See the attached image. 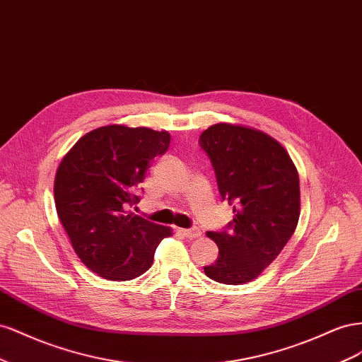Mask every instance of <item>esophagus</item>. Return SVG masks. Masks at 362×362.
<instances>
[{
  "mask_svg": "<svg viewBox=\"0 0 362 362\" xmlns=\"http://www.w3.org/2000/svg\"><path fill=\"white\" fill-rule=\"evenodd\" d=\"M179 232L183 235V236H187V238H199V236L202 235V230L199 229V227H192V229H179Z\"/></svg>",
  "mask_w": 362,
  "mask_h": 362,
  "instance_id": "1",
  "label": "esophagus"
}]
</instances>
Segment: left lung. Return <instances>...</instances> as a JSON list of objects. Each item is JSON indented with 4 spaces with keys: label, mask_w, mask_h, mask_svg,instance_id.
I'll return each instance as SVG.
<instances>
[{
    "label": "left lung",
    "mask_w": 362,
    "mask_h": 362,
    "mask_svg": "<svg viewBox=\"0 0 362 362\" xmlns=\"http://www.w3.org/2000/svg\"><path fill=\"white\" fill-rule=\"evenodd\" d=\"M221 199L233 204L224 230L208 232L218 259L204 267L212 281L243 285L259 276L293 236L300 215V183L286 150L267 133L220 122L199 139Z\"/></svg>",
    "instance_id": "8db88e82"
}]
</instances>
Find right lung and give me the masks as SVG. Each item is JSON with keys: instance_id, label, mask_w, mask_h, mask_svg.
Wrapping results in <instances>:
<instances>
[{"instance_id": "add662e5", "label": "right lung", "mask_w": 362, "mask_h": 362, "mask_svg": "<svg viewBox=\"0 0 362 362\" xmlns=\"http://www.w3.org/2000/svg\"><path fill=\"white\" fill-rule=\"evenodd\" d=\"M170 133L112 124L86 133L62 159L54 180L59 220L80 261L110 281H130L153 264L170 227L127 212Z\"/></svg>"}]
</instances>
